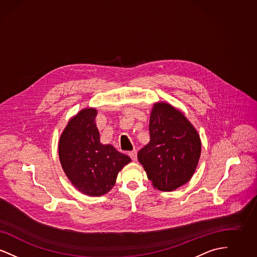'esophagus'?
<instances>
[{
  "label": "esophagus",
  "instance_id": "34e87169",
  "mask_svg": "<svg viewBox=\"0 0 257 257\" xmlns=\"http://www.w3.org/2000/svg\"><path fill=\"white\" fill-rule=\"evenodd\" d=\"M129 156H130V158L132 159V161H137V151L136 150H133V151H131L130 153H129Z\"/></svg>",
  "mask_w": 257,
  "mask_h": 257
}]
</instances>
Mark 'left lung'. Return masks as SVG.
Returning <instances> with one entry per match:
<instances>
[{"label":"left lung","instance_id":"8db88e82","mask_svg":"<svg viewBox=\"0 0 257 257\" xmlns=\"http://www.w3.org/2000/svg\"><path fill=\"white\" fill-rule=\"evenodd\" d=\"M150 141L138 153L154 188L171 192L189 182L201 153L195 127L181 111L168 103L153 106L149 120Z\"/></svg>","mask_w":257,"mask_h":257}]
</instances>
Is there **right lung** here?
<instances>
[{
  "instance_id": "1",
  "label": "right lung",
  "mask_w": 257,
  "mask_h": 257,
  "mask_svg": "<svg viewBox=\"0 0 257 257\" xmlns=\"http://www.w3.org/2000/svg\"><path fill=\"white\" fill-rule=\"evenodd\" d=\"M97 110H80L64 128L59 143L61 167L74 187L91 196L107 194L130 157L110 145H102L95 118Z\"/></svg>"
}]
</instances>
